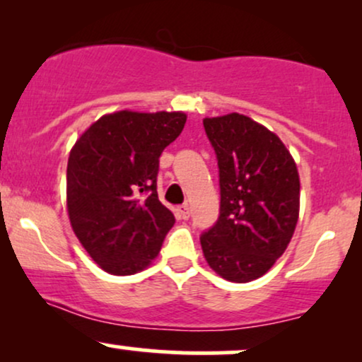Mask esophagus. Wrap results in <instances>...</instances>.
I'll return each mask as SVG.
<instances>
[{"label":"esophagus","instance_id":"1","mask_svg":"<svg viewBox=\"0 0 362 362\" xmlns=\"http://www.w3.org/2000/svg\"><path fill=\"white\" fill-rule=\"evenodd\" d=\"M178 216H180L182 219H189L190 218V207L189 204H184L178 207Z\"/></svg>","mask_w":362,"mask_h":362}]
</instances>
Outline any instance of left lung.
I'll list each match as a JSON object with an SVG mask.
<instances>
[{
    "instance_id": "obj_1",
    "label": "left lung",
    "mask_w": 362,
    "mask_h": 362,
    "mask_svg": "<svg viewBox=\"0 0 362 362\" xmlns=\"http://www.w3.org/2000/svg\"><path fill=\"white\" fill-rule=\"evenodd\" d=\"M219 168V218L201 235L204 257L231 282L264 276L284 253L300 214V175L282 141L242 114L204 119Z\"/></svg>"
}]
</instances>
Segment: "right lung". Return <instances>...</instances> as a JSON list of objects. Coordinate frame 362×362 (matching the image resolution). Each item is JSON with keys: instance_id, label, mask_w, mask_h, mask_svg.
Masks as SVG:
<instances>
[{"instance_id": "right-lung-1", "label": "right lung", "mask_w": 362, "mask_h": 362, "mask_svg": "<svg viewBox=\"0 0 362 362\" xmlns=\"http://www.w3.org/2000/svg\"><path fill=\"white\" fill-rule=\"evenodd\" d=\"M185 120L184 112H114L91 124L69 153V221L105 272H139L160 253L175 223L158 199L160 156Z\"/></svg>"}]
</instances>
